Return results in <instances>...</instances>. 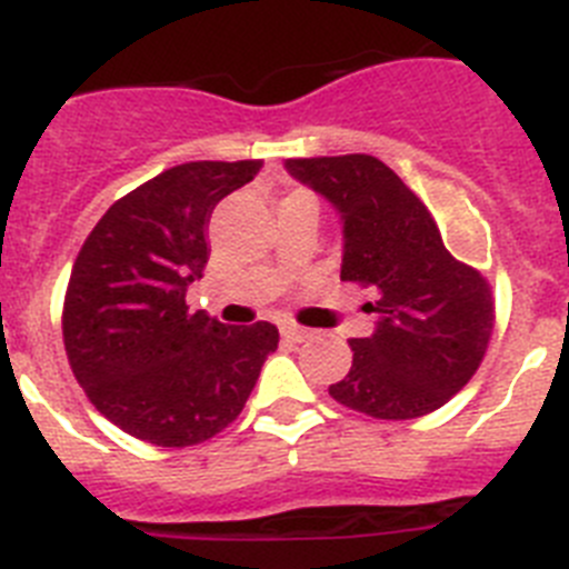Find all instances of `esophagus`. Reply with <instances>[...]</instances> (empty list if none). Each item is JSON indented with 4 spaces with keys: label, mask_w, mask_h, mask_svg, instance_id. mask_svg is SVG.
<instances>
[{
    "label": "esophagus",
    "mask_w": 569,
    "mask_h": 569,
    "mask_svg": "<svg viewBox=\"0 0 569 569\" xmlns=\"http://www.w3.org/2000/svg\"><path fill=\"white\" fill-rule=\"evenodd\" d=\"M280 335H283L286 340H291V343H300V340H306L309 338V329H303V326H298V323H283L280 326Z\"/></svg>",
    "instance_id": "esophagus-1"
}]
</instances>
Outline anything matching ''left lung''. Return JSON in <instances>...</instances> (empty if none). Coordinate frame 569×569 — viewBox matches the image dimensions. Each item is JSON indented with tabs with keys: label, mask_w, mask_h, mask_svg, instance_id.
I'll return each instance as SVG.
<instances>
[{
	"label": "left lung",
	"mask_w": 569,
	"mask_h": 569,
	"mask_svg": "<svg viewBox=\"0 0 569 569\" xmlns=\"http://www.w3.org/2000/svg\"><path fill=\"white\" fill-rule=\"evenodd\" d=\"M343 220L340 280L378 291L369 338H352V369L329 395L380 421L441 409L478 372L496 326L481 271L449 254L421 197L369 154L286 160Z\"/></svg>",
	"instance_id": "left-lung-1"
}]
</instances>
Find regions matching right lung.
Instances as JSON below:
<instances>
[{"label": "right lung", "instance_id": "obj_1", "mask_svg": "<svg viewBox=\"0 0 569 569\" xmlns=\"http://www.w3.org/2000/svg\"><path fill=\"white\" fill-rule=\"evenodd\" d=\"M263 162H182L113 202L77 254L62 306L73 378L113 427L154 447H194L243 412L278 326L189 312L214 206Z\"/></svg>", "mask_w": 569, "mask_h": 569}]
</instances>
